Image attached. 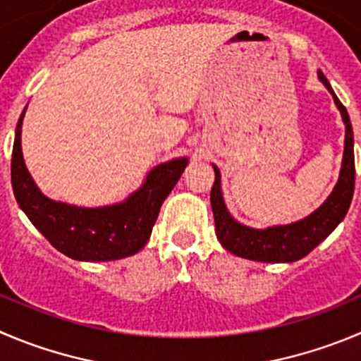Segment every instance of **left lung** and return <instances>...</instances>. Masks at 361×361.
Here are the masks:
<instances>
[{
    "instance_id": "left-lung-1",
    "label": "left lung",
    "mask_w": 361,
    "mask_h": 361,
    "mask_svg": "<svg viewBox=\"0 0 361 361\" xmlns=\"http://www.w3.org/2000/svg\"><path fill=\"white\" fill-rule=\"evenodd\" d=\"M317 75L335 99V104L341 109L342 120L345 123L344 159H342L337 186L333 188L331 195L326 198L324 204L307 218L290 223V225L257 230L235 221L226 211L221 195V180H219L221 175L218 168L212 164L216 178L211 190V205L216 223V235L223 248L234 255L257 260V262H296L308 255L319 243L324 241L348 214L353 193H355V150H353L351 120H349L348 109L338 101L326 75L321 71L317 72Z\"/></svg>"
}]
</instances>
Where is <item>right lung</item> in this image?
Instances as JSON below:
<instances>
[{"mask_svg":"<svg viewBox=\"0 0 361 361\" xmlns=\"http://www.w3.org/2000/svg\"><path fill=\"white\" fill-rule=\"evenodd\" d=\"M24 111L13 140L12 188L17 204L30 221L58 252L74 260L104 262L138 253L152 234L164 198L188 166L186 157L152 168L143 186L122 204L88 209L54 202L40 193L24 164L20 150Z\"/></svg>","mask_w":361,"mask_h":361,"instance_id":"obj_1","label":"right lung"}]
</instances>
